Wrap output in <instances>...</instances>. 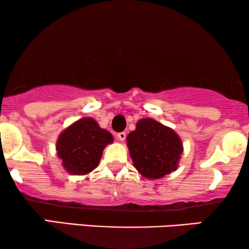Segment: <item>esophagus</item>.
<instances>
[{"instance_id":"esophagus-1","label":"esophagus","mask_w":249,"mask_h":249,"mask_svg":"<svg viewBox=\"0 0 249 249\" xmlns=\"http://www.w3.org/2000/svg\"><path fill=\"white\" fill-rule=\"evenodd\" d=\"M117 136H118L119 141H121V142H124V139H125V137H127V135H125V132H119V134H118Z\"/></svg>"}]
</instances>
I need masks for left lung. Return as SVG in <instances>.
Instances as JSON below:
<instances>
[{
  "label": "left lung",
  "instance_id": "left-lung-1",
  "mask_svg": "<svg viewBox=\"0 0 249 249\" xmlns=\"http://www.w3.org/2000/svg\"><path fill=\"white\" fill-rule=\"evenodd\" d=\"M135 168L147 179H160L178 168L181 139L171 128L153 119H142L127 137Z\"/></svg>",
  "mask_w": 249,
  "mask_h": 249
}]
</instances>
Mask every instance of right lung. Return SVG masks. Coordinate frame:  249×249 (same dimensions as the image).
<instances>
[{
	"label": "right lung",
	"instance_id": "1",
	"mask_svg": "<svg viewBox=\"0 0 249 249\" xmlns=\"http://www.w3.org/2000/svg\"><path fill=\"white\" fill-rule=\"evenodd\" d=\"M113 142L112 135L91 118H83L61 132L56 142L57 156L71 175H87L97 168L103 149Z\"/></svg>",
	"mask_w": 249,
	"mask_h": 249
}]
</instances>
